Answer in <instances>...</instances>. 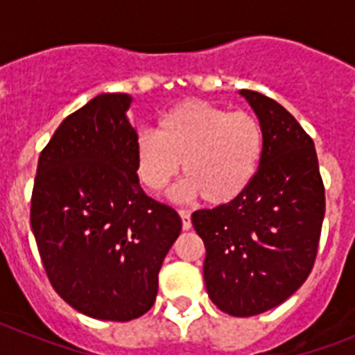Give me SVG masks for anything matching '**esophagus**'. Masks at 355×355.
I'll use <instances>...</instances> for the list:
<instances>
[{"instance_id":"34e87169","label":"esophagus","mask_w":355,"mask_h":355,"mask_svg":"<svg viewBox=\"0 0 355 355\" xmlns=\"http://www.w3.org/2000/svg\"><path fill=\"white\" fill-rule=\"evenodd\" d=\"M178 214L182 217V228L189 230L191 228V214H189V210H178Z\"/></svg>"}]
</instances>
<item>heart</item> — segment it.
<instances>
[{
  "mask_svg": "<svg viewBox=\"0 0 355 355\" xmlns=\"http://www.w3.org/2000/svg\"><path fill=\"white\" fill-rule=\"evenodd\" d=\"M263 153L261 125L252 114L228 112L202 99H186L162 114L156 132L134 141L141 182L160 191L180 169V197L199 195L210 205L236 199L252 182Z\"/></svg>",
  "mask_w": 355,
  "mask_h": 355,
  "instance_id": "obj_1",
  "label": "heart"
}]
</instances>
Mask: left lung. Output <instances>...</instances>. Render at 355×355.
I'll return each mask as SVG.
<instances>
[{"mask_svg": "<svg viewBox=\"0 0 355 355\" xmlns=\"http://www.w3.org/2000/svg\"><path fill=\"white\" fill-rule=\"evenodd\" d=\"M263 132L252 182L227 205L197 210L205 284L217 308L252 317L291 297L313 269L324 219V184L313 139L275 99L239 92Z\"/></svg>", "mask_w": 355, "mask_h": 355, "instance_id": "8db88e82", "label": "left lung"}]
</instances>
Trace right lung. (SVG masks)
<instances>
[{
	"instance_id": "1",
	"label": "right lung",
	"mask_w": 355,
	"mask_h": 355,
	"mask_svg": "<svg viewBox=\"0 0 355 355\" xmlns=\"http://www.w3.org/2000/svg\"><path fill=\"white\" fill-rule=\"evenodd\" d=\"M127 94H101L69 114L38 158L31 228L53 289L80 313L138 319L182 230L171 206L139 186Z\"/></svg>"
}]
</instances>
